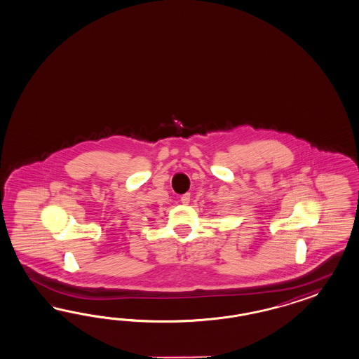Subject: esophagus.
Masks as SVG:
<instances>
[{"label":"esophagus","instance_id":"1","mask_svg":"<svg viewBox=\"0 0 359 359\" xmlns=\"http://www.w3.org/2000/svg\"><path fill=\"white\" fill-rule=\"evenodd\" d=\"M180 201H182L184 205L189 204V201H191V194H183V196H182V198H180Z\"/></svg>","mask_w":359,"mask_h":359}]
</instances>
